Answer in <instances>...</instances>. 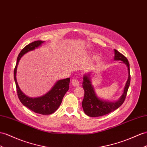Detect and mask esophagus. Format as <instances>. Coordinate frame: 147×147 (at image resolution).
Instances as JSON below:
<instances>
[{"instance_id": "1", "label": "esophagus", "mask_w": 147, "mask_h": 147, "mask_svg": "<svg viewBox=\"0 0 147 147\" xmlns=\"http://www.w3.org/2000/svg\"><path fill=\"white\" fill-rule=\"evenodd\" d=\"M71 84L74 86H77L78 85H80V82H79V81L76 80V79L73 78L72 79V80H71Z\"/></svg>"}]
</instances>
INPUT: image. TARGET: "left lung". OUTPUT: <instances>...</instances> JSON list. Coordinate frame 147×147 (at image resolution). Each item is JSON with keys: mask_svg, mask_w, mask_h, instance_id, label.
<instances>
[{"mask_svg": "<svg viewBox=\"0 0 147 147\" xmlns=\"http://www.w3.org/2000/svg\"><path fill=\"white\" fill-rule=\"evenodd\" d=\"M114 59L121 60L128 67L129 78L124 88L123 93L117 102H109L107 101L100 100L96 95L94 89L93 88L89 78L90 74L84 75L83 77V82H82V88L84 90V96L82 102V106L85 114L89 117H100L109 114L121 106L125 99L128 89L129 88L130 83V65L125 56L116 50H114Z\"/></svg>", "mask_w": 147, "mask_h": 147, "instance_id": "8db88e82", "label": "left lung"}]
</instances>
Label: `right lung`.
I'll use <instances>...</instances> for the list:
<instances>
[{
	"label": "right lung",
	"instance_id": "obj_1",
	"mask_svg": "<svg viewBox=\"0 0 147 147\" xmlns=\"http://www.w3.org/2000/svg\"><path fill=\"white\" fill-rule=\"evenodd\" d=\"M44 42V41L37 40L25 46L18 55L17 60L16 66L14 69V80L16 82L17 95L22 104L29 109L37 114L42 115H49L54 113L58 109L61 104L64 96L69 89L70 78L59 80L53 88L46 94L36 98H31L22 92L16 79V72L18 61L21 57L26 53L35 50Z\"/></svg>",
	"mask_w": 147,
	"mask_h": 147
}]
</instances>
